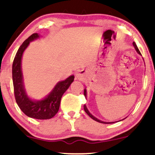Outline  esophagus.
<instances>
[{
    "mask_svg": "<svg viewBox=\"0 0 155 155\" xmlns=\"http://www.w3.org/2000/svg\"><path fill=\"white\" fill-rule=\"evenodd\" d=\"M75 77L78 80H82L84 78V73L82 71H78L77 73H75Z\"/></svg>",
    "mask_w": 155,
    "mask_h": 155,
    "instance_id": "obj_1",
    "label": "esophagus"
}]
</instances>
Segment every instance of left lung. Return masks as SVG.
Instances as JSON below:
<instances>
[{
	"label": "left lung",
	"instance_id": "8db88e82",
	"mask_svg": "<svg viewBox=\"0 0 155 155\" xmlns=\"http://www.w3.org/2000/svg\"><path fill=\"white\" fill-rule=\"evenodd\" d=\"M133 46H134L135 49L136 50V51L137 52V54H139L140 55H141L140 52V51H139V49H138V48H137V45H136V44H135V42H133ZM141 56H142V55H141ZM84 97H85V98L87 99V90H86V89H84ZM84 111H85L86 113L87 114V115H88L89 116H90V118H92L93 120H96V121H97V122L101 123V124H113V123H115V122H104V121H102V120H99L98 118H97L96 117H94V116H93L92 114H90V112L88 111L87 108V107H86V105H85V104L84 105ZM124 119H125V118H124ZM124 119H122V120H124Z\"/></svg>",
	"mask_w": 155,
	"mask_h": 155
}]
</instances>
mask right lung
<instances>
[{
    "mask_svg": "<svg viewBox=\"0 0 155 155\" xmlns=\"http://www.w3.org/2000/svg\"><path fill=\"white\" fill-rule=\"evenodd\" d=\"M39 38V35L35 33L27 39L20 46L12 63V81L16 102L25 115L36 119H49L58 113L61 99L74 81V75H71L65 80L57 83L49 94L40 100L31 99L27 95L25 88L22 71V58L25 50L29 43Z\"/></svg>",
    "mask_w": 155,
    "mask_h": 155,
    "instance_id": "right-lung-1",
    "label": "right lung"
}]
</instances>
